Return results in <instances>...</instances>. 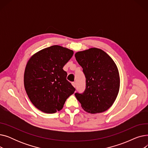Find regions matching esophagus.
Returning a JSON list of instances; mask_svg holds the SVG:
<instances>
[{"label":"esophagus","mask_w":148,"mask_h":148,"mask_svg":"<svg viewBox=\"0 0 148 148\" xmlns=\"http://www.w3.org/2000/svg\"><path fill=\"white\" fill-rule=\"evenodd\" d=\"M72 85H73V86L74 88H75V86H76V85H75V83H74V82H73V83H72Z\"/></svg>","instance_id":"1"}]
</instances>
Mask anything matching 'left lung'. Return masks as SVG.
Wrapping results in <instances>:
<instances>
[{
    "label": "left lung",
    "mask_w": 148,
    "mask_h": 148,
    "mask_svg": "<svg viewBox=\"0 0 148 148\" xmlns=\"http://www.w3.org/2000/svg\"><path fill=\"white\" fill-rule=\"evenodd\" d=\"M86 77L83 94L75 93L83 110L89 113H102L114 103L119 90L120 77L113 60L103 50L90 48L75 54Z\"/></svg>",
    "instance_id": "left-lung-1"
}]
</instances>
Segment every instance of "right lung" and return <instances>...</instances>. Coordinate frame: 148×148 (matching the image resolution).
I'll list each match as a JSON object with an SVG mask.
<instances>
[{"mask_svg": "<svg viewBox=\"0 0 148 148\" xmlns=\"http://www.w3.org/2000/svg\"><path fill=\"white\" fill-rule=\"evenodd\" d=\"M73 54V50L56 45L38 51L28 60L25 88L38 110L46 113L60 111L74 94L75 89L66 80L67 73L63 69Z\"/></svg>", "mask_w": 148, "mask_h": 148, "instance_id": "add662e5", "label": "right lung"}]
</instances>
